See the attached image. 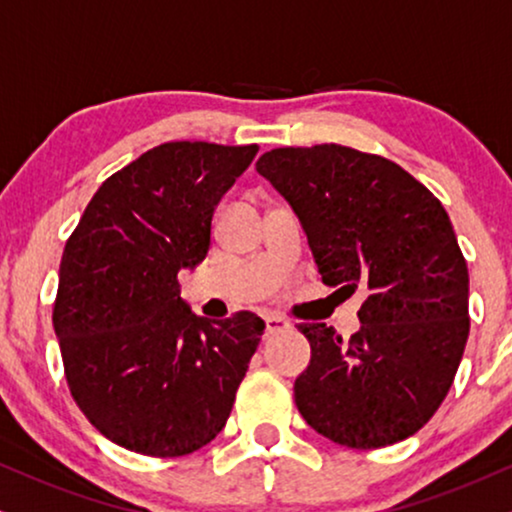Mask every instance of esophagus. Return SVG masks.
<instances>
[{
    "label": "esophagus",
    "instance_id": "obj_1",
    "mask_svg": "<svg viewBox=\"0 0 512 512\" xmlns=\"http://www.w3.org/2000/svg\"><path fill=\"white\" fill-rule=\"evenodd\" d=\"M264 326H267V335H274V333L288 331L290 323L278 314H267V316H264Z\"/></svg>",
    "mask_w": 512,
    "mask_h": 512
}]
</instances>
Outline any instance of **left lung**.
I'll return each mask as SVG.
<instances>
[{
	"mask_svg": "<svg viewBox=\"0 0 512 512\" xmlns=\"http://www.w3.org/2000/svg\"><path fill=\"white\" fill-rule=\"evenodd\" d=\"M257 172L300 219L323 283L366 290L349 340L326 323L297 326L312 347L295 380L302 418L352 449L411 437L444 401L470 331L449 215L397 163L347 146L274 148Z\"/></svg>",
	"mask_w": 512,
	"mask_h": 512,
	"instance_id": "1",
	"label": "left lung"
}]
</instances>
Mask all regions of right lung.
Segmentation results:
<instances>
[{
  "instance_id": "add662e5",
  "label": "right lung",
  "mask_w": 512,
  "mask_h": 512,
  "mask_svg": "<svg viewBox=\"0 0 512 512\" xmlns=\"http://www.w3.org/2000/svg\"><path fill=\"white\" fill-rule=\"evenodd\" d=\"M257 151L155 146L103 181L68 238L54 331L70 394L103 437L129 451L193 454L229 418L264 321L193 314L177 274L205 260L215 208Z\"/></svg>"
}]
</instances>
